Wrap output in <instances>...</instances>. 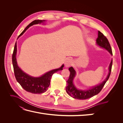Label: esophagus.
I'll list each match as a JSON object with an SVG mask.
<instances>
[{"instance_id": "obj_1", "label": "esophagus", "mask_w": 123, "mask_h": 123, "mask_svg": "<svg viewBox=\"0 0 123 123\" xmlns=\"http://www.w3.org/2000/svg\"><path fill=\"white\" fill-rule=\"evenodd\" d=\"M72 62V59L70 58H68L66 59L65 62V65L66 67H70L71 65Z\"/></svg>"}]
</instances>
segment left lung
<instances>
[{"instance_id": "8db88e82", "label": "left lung", "mask_w": 123, "mask_h": 123, "mask_svg": "<svg viewBox=\"0 0 123 123\" xmlns=\"http://www.w3.org/2000/svg\"><path fill=\"white\" fill-rule=\"evenodd\" d=\"M96 44L98 46L106 49L111 54V55H112V49H111L108 40L107 39L106 37L102 33L99 31H98V37L96 39ZM112 66V60L111 61L109 67L108 74L106 79L105 80H104L103 82L86 90H80V89H77L75 86L74 85L73 80L74 77L75 76L76 72L72 67H71L69 68V70L70 72V76L68 80L67 81V87L66 88L67 93L73 98L78 99H86L98 94L102 90L106 81L109 79L111 71Z\"/></svg>"}]
</instances>
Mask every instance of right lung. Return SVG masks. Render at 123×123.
<instances>
[{
    "label": "right lung",
    "instance_id": "1",
    "mask_svg": "<svg viewBox=\"0 0 123 123\" xmlns=\"http://www.w3.org/2000/svg\"><path fill=\"white\" fill-rule=\"evenodd\" d=\"M45 20H35L30 24L21 34L18 36L19 37L23 35L25 32L31 26L38 24L43 23ZM17 44H15L13 53L12 54V64L14 68V75L18 83H19L24 89L27 92L34 94H40L45 92L49 87L50 84V80L53 74L59 71L62 70L64 65H62L59 68L54 69L46 73L42 76L38 77H34L26 74L18 67L16 61Z\"/></svg>",
    "mask_w": 123,
    "mask_h": 123
}]
</instances>
